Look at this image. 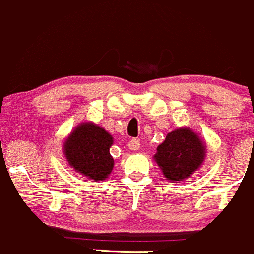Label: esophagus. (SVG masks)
I'll use <instances>...</instances> for the list:
<instances>
[{
    "label": "esophagus",
    "instance_id": "34e87169",
    "mask_svg": "<svg viewBox=\"0 0 254 254\" xmlns=\"http://www.w3.org/2000/svg\"><path fill=\"white\" fill-rule=\"evenodd\" d=\"M128 147H129L130 150H138L139 147H140V140H139V139H130V140L128 141Z\"/></svg>",
    "mask_w": 254,
    "mask_h": 254
}]
</instances>
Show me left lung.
I'll use <instances>...</instances> for the list:
<instances>
[{"instance_id": "1", "label": "left lung", "mask_w": 254, "mask_h": 254, "mask_svg": "<svg viewBox=\"0 0 254 254\" xmlns=\"http://www.w3.org/2000/svg\"><path fill=\"white\" fill-rule=\"evenodd\" d=\"M205 156L206 144L203 139L190 127H180L168 133L153 159L165 180L182 181L201 167Z\"/></svg>"}]
</instances>
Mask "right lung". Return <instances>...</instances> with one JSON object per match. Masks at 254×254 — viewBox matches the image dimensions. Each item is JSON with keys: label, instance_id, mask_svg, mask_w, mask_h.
<instances>
[{"label": "right lung", "instance_id": "obj_1", "mask_svg": "<svg viewBox=\"0 0 254 254\" xmlns=\"http://www.w3.org/2000/svg\"><path fill=\"white\" fill-rule=\"evenodd\" d=\"M114 138L103 127L93 122H81L64 141L65 161L85 178L103 181L114 168L110 147Z\"/></svg>", "mask_w": 254, "mask_h": 254}]
</instances>
